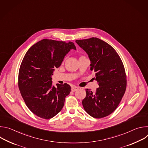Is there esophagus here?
Listing matches in <instances>:
<instances>
[{
    "label": "esophagus",
    "instance_id": "obj_1",
    "mask_svg": "<svg viewBox=\"0 0 148 148\" xmlns=\"http://www.w3.org/2000/svg\"><path fill=\"white\" fill-rule=\"evenodd\" d=\"M79 88V87H76V86H73L72 87V88H71V90H72V91H77L78 89Z\"/></svg>",
    "mask_w": 148,
    "mask_h": 148
}]
</instances>
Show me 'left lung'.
Wrapping results in <instances>:
<instances>
[{"label": "left lung", "instance_id": "left-lung-1", "mask_svg": "<svg viewBox=\"0 0 148 148\" xmlns=\"http://www.w3.org/2000/svg\"><path fill=\"white\" fill-rule=\"evenodd\" d=\"M75 42L88 55L90 70L95 72V80L99 85L95 92L86 90L82 106L94 118L107 116L116 110L126 90V76L123 62L115 49L99 38L92 37Z\"/></svg>", "mask_w": 148, "mask_h": 148}]
</instances>
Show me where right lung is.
<instances>
[{
	"label": "right lung",
	"instance_id": "add662e5",
	"mask_svg": "<svg viewBox=\"0 0 148 148\" xmlns=\"http://www.w3.org/2000/svg\"><path fill=\"white\" fill-rule=\"evenodd\" d=\"M71 49L73 42L43 39L26 53L18 71V86L28 108L37 116L48 119L56 115L64 105L71 87L67 83L52 85L51 75Z\"/></svg>",
	"mask_w": 148,
	"mask_h": 148
}]
</instances>
